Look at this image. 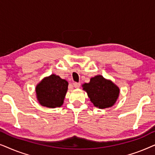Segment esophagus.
I'll list each match as a JSON object with an SVG mask.
<instances>
[{"mask_svg": "<svg viewBox=\"0 0 155 155\" xmlns=\"http://www.w3.org/2000/svg\"><path fill=\"white\" fill-rule=\"evenodd\" d=\"M73 87L75 88H79L80 87V83H79V82H74Z\"/></svg>", "mask_w": 155, "mask_h": 155, "instance_id": "34e87169", "label": "esophagus"}]
</instances>
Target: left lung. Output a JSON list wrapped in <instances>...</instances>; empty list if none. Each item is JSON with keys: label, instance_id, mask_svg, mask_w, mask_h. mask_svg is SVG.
Here are the masks:
<instances>
[{"label": "left lung", "instance_id": "8db88e82", "mask_svg": "<svg viewBox=\"0 0 155 155\" xmlns=\"http://www.w3.org/2000/svg\"><path fill=\"white\" fill-rule=\"evenodd\" d=\"M94 107L106 109L113 107L119 97V87L111 80L98 75L90 79V82L82 84Z\"/></svg>", "mask_w": 155, "mask_h": 155}]
</instances>
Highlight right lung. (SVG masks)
<instances>
[{
    "mask_svg": "<svg viewBox=\"0 0 155 155\" xmlns=\"http://www.w3.org/2000/svg\"><path fill=\"white\" fill-rule=\"evenodd\" d=\"M68 86L67 80L55 74L44 78L35 88L37 101L47 108L60 107L64 101Z\"/></svg>",
    "mask_w": 155,
    "mask_h": 155,
    "instance_id": "add662e5",
    "label": "right lung"
}]
</instances>
